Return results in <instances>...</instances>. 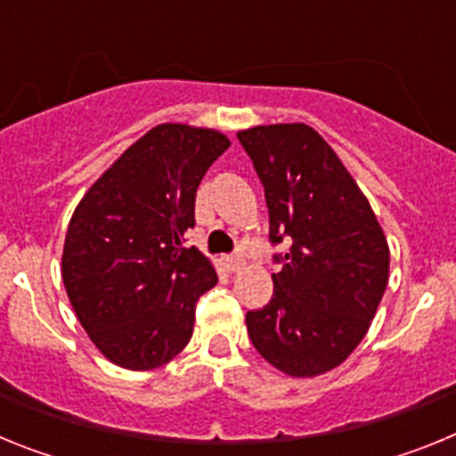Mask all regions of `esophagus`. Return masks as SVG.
Returning a JSON list of instances; mask_svg holds the SVG:
<instances>
[{
	"label": "esophagus",
	"instance_id": "1",
	"mask_svg": "<svg viewBox=\"0 0 456 456\" xmlns=\"http://www.w3.org/2000/svg\"><path fill=\"white\" fill-rule=\"evenodd\" d=\"M224 265H225V269H228V272H237V269H241V265H244V257H241V256H225Z\"/></svg>",
	"mask_w": 456,
	"mask_h": 456
}]
</instances>
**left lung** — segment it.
<instances>
[{
  "label": "left lung",
  "mask_w": 456,
  "mask_h": 456,
  "mask_svg": "<svg viewBox=\"0 0 456 456\" xmlns=\"http://www.w3.org/2000/svg\"><path fill=\"white\" fill-rule=\"evenodd\" d=\"M265 187L269 241L288 240L273 297L248 310L265 361L289 377L340 365L368 333L388 285V241L368 199L331 146L304 123L237 132Z\"/></svg>",
  "instance_id": "obj_1"
}]
</instances>
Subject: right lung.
<instances>
[{"label": "right lung", "instance_id": "add662e5", "mask_svg": "<svg viewBox=\"0 0 456 456\" xmlns=\"http://www.w3.org/2000/svg\"><path fill=\"white\" fill-rule=\"evenodd\" d=\"M231 141L164 123L132 143L79 200L63 244V285L95 347L127 370L184 349L216 272L184 232L205 171Z\"/></svg>", "mask_w": 456, "mask_h": 456}]
</instances>
